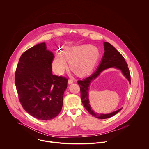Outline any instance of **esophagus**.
I'll return each mask as SVG.
<instances>
[{
  "label": "esophagus",
  "mask_w": 149,
  "mask_h": 149,
  "mask_svg": "<svg viewBox=\"0 0 149 149\" xmlns=\"http://www.w3.org/2000/svg\"><path fill=\"white\" fill-rule=\"evenodd\" d=\"M73 82H74V80L72 79H69L68 83V84H71L73 83Z\"/></svg>",
  "instance_id": "obj_1"
}]
</instances>
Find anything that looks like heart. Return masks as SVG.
<instances>
[{
    "mask_svg": "<svg viewBox=\"0 0 149 149\" xmlns=\"http://www.w3.org/2000/svg\"><path fill=\"white\" fill-rule=\"evenodd\" d=\"M62 55L57 54L52 62L53 70L58 75H62L68 68L79 76L90 73L94 68L100 56L98 49L90 45L67 47L63 49Z\"/></svg>",
    "mask_w": 149,
    "mask_h": 149,
    "instance_id": "heart-1",
    "label": "heart"
}]
</instances>
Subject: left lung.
<instances>
[{
  "instance_id": "1",
  "label": "left lung",
  "mask_w": 149,
  "mask_h": 149,
  "mask_svg": "<svg viewBox=\"0 0 149 149\" xmlns=\"http://www.w3.org/2000/svg\"><path fill=\"white\" fill-rule=\"evenodd\" d=\"M104 47L105 51L104 56H102V60L95 72L86 78L78 81V84L79 86L81 91V99L84 107L86 109L90 114L100 119L111 117L118 113L123 108L110 114H105L95 113L93 110H91L88 99V89L91 81L94 80L103 70L109 68L114 67L121 70L124 77L129 80L130 83H131L130 74L128 65L123 55L109 42H105L104 43Z\"/></svg>"
}]
</instances>
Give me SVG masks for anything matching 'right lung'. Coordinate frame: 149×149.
Returning a JSON list of instances; mask_svg holds the SVG:
<instances>
[{"label": "right lung", "instance_id": "1", "mask_svg": "<svg viewBox=\"0 0 149 149\" xmlns=\"http://www.w3.org/2000/svg\"><path fill=\"white\" fill-rule=\"evenodd\" d=\"M54 55L44 42L21 55L15 81L19 100L24 110L33 117L49 120L60 113L68 79L52 74Z\"/></svg>", "mask_w": 149, "mask_h": 149}]
</instances>
